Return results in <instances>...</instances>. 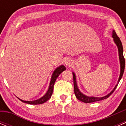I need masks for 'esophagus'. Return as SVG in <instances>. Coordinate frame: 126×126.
<instances>
[{
	"label": "esophagus",
	"instance_id": "esophagus-1",
	"mask_svg": "<svg viewBox=\"0 0 126 126\" xmlns=\"http://www.w3.org/2000/svg\"><path fill=\"white\" fill-rule=\"evenodd\" d=\"M65 64H66V65H69L71 64V61L69 60H67V61H65Z\"/></svg>",
	"mask_w": 126,
	"mask_h": 126
}]
</instances>
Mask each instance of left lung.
I'll return each instance as SVG.
<instances>
[{
	"label": "left lung",
	"instance_id": "8db88e82",
	"mask_svg": "<svg viewBox=\"0 0 126 126\" xmlns=\"http://www.w3.org/2000/svg\"><path fill=\"white\" fill-rule=\"evenodd\" d=\"M112 37L113 38V41L116 44L117 47L118 48V51H119V61H120V66H121V73H120L119 78L117 81V84L115 85L114 88L113 89L112 92L110 93H109L106 96H103V97H94V96H86L85 94H83L79 91V90L78 88V85H77L76 83V75L74 74V72H73V81H74V93L76 96V98L78 99L79 100L81 101V102H84V103H92V102H98V101H100L104 99L107 98L108 97L110 96L111 94L113 93V92L115 91L116 89L117 86L118 84L119 83L120 80L122 78V76H123V73L124 71V68H125V59H124V55H123V47H122V42L120 40V38L117 36L116 33L114 30H113L112 32Z\"/></svg>",
	"mask_w": 126,
	"mask_h": 126
}]
</instances>
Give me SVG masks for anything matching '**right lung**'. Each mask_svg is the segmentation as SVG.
I'll list each match as a JSON object with an SVG mask.
<instances>
[{
	"mask_svg": "<svg viewBox=\"0 0 126 126\" xmlns=\"http://www.w3.org/2000/svg\"><path fill=\"white\" fill-rule=\"evenodd\" d=\"M66 69L64 65H62L61 66L58 67L57 68L53 71V74H52V78H51L50 82L49 84V87H48V91L44 96H42L40 98L38 99V100H36L34 101H25L21 99H19L20 100L21 102H24V103H28V104L31 105H38V104H42V103H45L50 98H51V96H52V93H53V86H54V84H55V82L56 81V79L57 78L58 76H59V74H61V73H62L63 71H65Z\"/></svg>",
	"mask_w": 126,
	"mask_h": 126,
	"instance_id": "add662e5",
	"label": "right lung"
}]
</instances>
